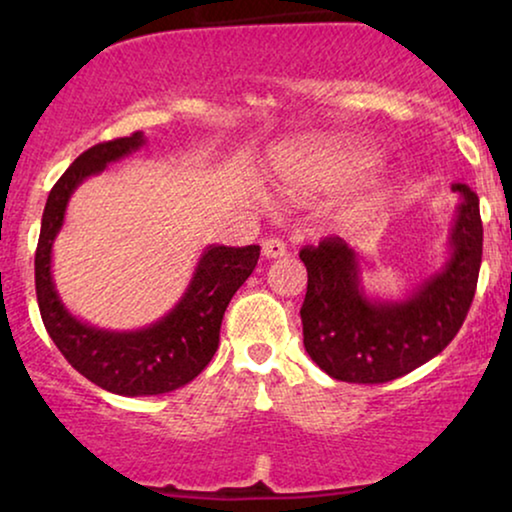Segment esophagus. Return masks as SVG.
Returning a JSON list of instances; mask_svg holds the SVG:
<instances>
[{"label":"esophagus","instance_id":"esophagus-1","mask_svg":"<svg viewBox=\"0 0 512 512\" xmlns=\"http://www.w3.org/2000/svg\"><path fill=\"white\" fill-rule=\"evenodd\" d=\"M261 251L265 258H282L286 256V244L282 240H277V237H270V240L263 242Z\"/></svg>","mask_w":512,"mask_h":512}]
</instances>
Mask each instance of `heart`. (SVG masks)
Listing matches in <instances>:
<instances>
[{"mask_svg":"<svg viewBox=\"0 0 512 512\" xmlns=\"http://www.w3.org/2000/svg\"><path fill=\"white\" fill-rule=\"evenodd\" d=\"M370 153L361 146H317L293 153L277 167V177L286 191H333L345 186L368 165ZM387 181L380 177L366 179L340 202V216L345 221H363L373 216L387 200Z\"/></svg>","mask_w":512,"mask_h":512,"instance_id":"b5f03b06","label":"heart"}]
</instances>
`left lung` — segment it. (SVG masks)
<instances>
[{
    "label": "left lung",
    "instance_id": "obj_1",
    "mask_svg": "<svg viewBox=\"0 0 512 512\" xmlns=\"http://www.w3.org/2000/svg\"><path fill=\"white\" fill-rule=\"evenodd\" d=\"M447 237V258L401 300L370 298L356 251L340 237L305 247L307 293L300 307L303 345L326 375L380 384L408 375L450 345L473 303L482 263L480 200L466 184Z\"/></svg>",
    "mask_w": 512,
    "mask_h": 512
}]
</instances>
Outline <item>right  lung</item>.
<instances>
[{
  "label": "right lung",
  "instance_id": "obj_1",
  "mask_svg": "<svg viewBox=\"0 0 512 512\" xmlns=\"http://www.w3.org/2000/svg\"><path fill=\"white\" fill-rule=\"evenodd\" d=\"M144 144V132H135L83 151L48 193L34 254L39 312L55 347L83 377L118 396L167 394L198 377L219 347L223 312L230 298L247 282L261 256L258 244H209L179 303L165 317L137 331H107L76 319L62 305L51 272L53 242L65 223L69 198L88 177Z\"/></svg>",
  "mask_w": 512,
  "mask_h": 512
}]
</instances>
